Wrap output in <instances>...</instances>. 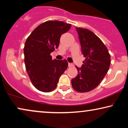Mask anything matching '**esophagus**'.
<instances>
[{
    "mask_svg": "<svg viewBox=\"0 0 128 128\" xmlns=\"http://www.w3.org/2000/svg\"><path fill=\"white\" fill-rule=\"evenodd\" d=\"M74 66V64H72V63H68V66L69 67H71V66Z\"/></svg>",
    "mask_w": 128,
    "mask_h": 128,
    "instance_id": "esophagus-1",
    "label": "esophagus"
}]
</instances>
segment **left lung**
Instances as JSON below:
<instances>
[{
	"instance_id": "1",
	"label": "left lung",
	"mask_w": 128,
	"mask_h": 128,
	"mask_svg": "<svg viewBox=\"0 0 128 128\" xmlns=\"http://www.w3.org/2000/svg\"><path fill=\"white\" fill-rule=\"evenodd\" d=\"M82 48L86 58L81 68L76 66L78 74L71 80L73 89L78 92H88L96 88L108 71L111 56L107 47L93 32L76 27Z\"/></svg>"
}]
</instances>
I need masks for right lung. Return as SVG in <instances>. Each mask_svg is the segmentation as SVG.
I'll return each instance as SVG.
<instances>
[{
	"mask_svg": "<svg viewBox=\"0 0 128 128\" xmlns=\"http://www.w3.org/2000/svg\"><path fill=\"white\" fill-rule=\"evenodd\" d=\"M71 26L62 21H46L38 26L26 39L24 48L26 70L32 84L39 91L54 90L68 67L66 60H52L50 53L58 48L61 36Z\"/></svg>",
	"mask_w": 128,
	"mask_h": 128,
	"instance_id": "obj_1",
	"label": "right lung"
}]
</instances>
